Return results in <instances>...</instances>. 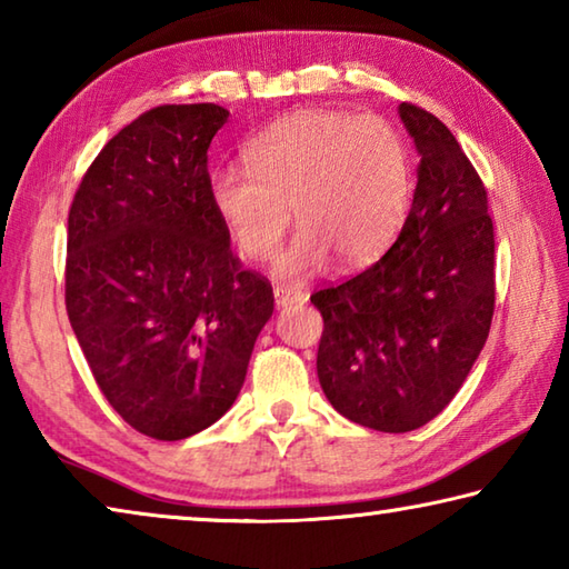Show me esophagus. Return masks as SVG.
<instances>
[{"mask_svg":"<svg viewBox=\"0 0 569 569\" xmlns=\"http://www.w3.org/2000/svg\"><path fill=\"white\" fill-rule=\"evenodd\" d=\"M273 298H276V306L278 308H286V306H293V303H303L306 301V296H303L301 288L286 286V283L273 286Z\"/></svg>","mask_w":569,"mask_h":569,"instance_id":"esophagus-1","label":"esophagus"}]
</instances>
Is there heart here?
<instances>
[{
  "instance_id": "heart-1",
  "label": "heart",
  "mask_w": 569,
  "mask_h": 569,
  "mask_svg": "<svg viewBox=\"0 0 569 569\" xmlns=\"http://www.w3.org/2000/svg\"><path fill=\"white\" fill-rule=\"evenodd\" d=\"M248 170L223 166L208 196L246 256L271 258L276 276L303 278L331 256L359 268L397 240L413 198V160L403 132L381 114L303 110L286 114L246 148Z\"/></svg>"
}]
</instances>
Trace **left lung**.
<instances>
[{
    "label": "left lung",
    "instance_id": "1",
    "mask_svg": "<svg viewBox=\"0 0 569 569\" xmlns=\"http://www.w3.org/2000/svg\"><path fill=\"white\" fill-rule=\"evenodd\" d=\"M399 118L421 158L407 223L377 263L311 296L323 316L316 371L326 399L389 435L423 427L455 399L495 313L481 178L435 114L401 102Z\"/></svg>",
    "mask_w": 569,
    "mask_h": 569
}]
</instances>
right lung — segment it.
I'll return each mask as SVG.
<instances>
[{"mask_svg":"<svg viewBox=\"0 0 569 569\" xmlns=\"http://www.w3.org/2000/svg\"><path fill=\"white\" fill-rule=\"evenodd\" d=\"M213 102L160 104L100 150L67 218L64 303L104 399L178 441L233 407L273 288L243 271L208 196Z\"/></svg>","mask_w":569,"mask_h":569,"instance_id":"add662e5","label":"right lung"}]
</instances>
